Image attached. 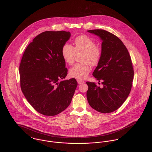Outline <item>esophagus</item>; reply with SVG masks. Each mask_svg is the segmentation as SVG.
Segmentation results:
<instances>
[{
	"label": "esophagus",
	"instance_id": "esophagus-1",
	"mask_svg": "<svg viewBox=\"0 0 152 152\" xmlns=\"http://www.w3.org/2000/svg\"><path fill=\"white\" fill-rule=\"evenodd\" d=\"M77 83H78L79 84H82L85 83L83 80H77Z\"/></svg>",
	"mask_w": 152,
	"mask_h": 152
}]
</instances>
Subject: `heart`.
<instances>
[{"instance_id":"obj_1","label":"heart","mask_w":152,"mask_h":152,"mask_svg":"<svg viewBox=\"0 0 152 152\" xmlns=\"http://www.w3.org/2000/svg\"><path fill=\"white\" fill-rule=\"evenodd\" d=\"M75 48L69 43L65 44L61 50L62 57L64 61L72 64L77 54L83 53L81 61L83 63H78L71 67L69 71L71 77L83 80L91 72L92 66H96L102 57V50L92 39L86 35L77 37L74 41Z\"/></svg>"}]
</instances>
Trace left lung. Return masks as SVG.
Returning a JSON list of instances; mask_svg holds the SVG:
<instances>
[{
  "mask_svg": "<svg viewBox=\"0 0 152 152\" xmlns=\"http://www.w3.org/2000/svg\"><path fill=\"white\" fill-rule=\"evenodd\" d=\"M87 31L102 42V57L92 74L103 86L86 82L88 102L95 110L109 113L117 110L131 92L134 75L131 58L123 42L114 34L103 29Z\"/></svg>",
  "mask_w": 152,
  "mask_h": 152,
  "instance_id": "1",
  "label": "left lung"
}]
</instances>
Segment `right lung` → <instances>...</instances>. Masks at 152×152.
<instances>
[{"mask_svg":"<svg viewBox=\"0 0 152 152\" xmlns=\"http://www.w3.org/2000/svg\"><path fill=\"white\" fill-rule=\"evenodd\" d=\"M69 32L45 31L26 48L19 67L22 92L38 113L56 115L67 108L77 86L75 78L61 81L67 75L62 55Z\"/></svg>","mask_w":152,"mask_h":152,"instance_id":"obj_1","label":"right lung"}]
</instances>
